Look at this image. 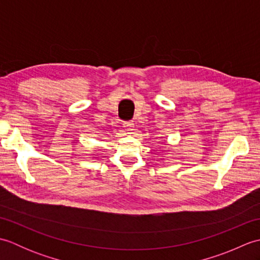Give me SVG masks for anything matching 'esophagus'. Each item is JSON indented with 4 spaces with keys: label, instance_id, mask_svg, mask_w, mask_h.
<instances>
[{
    "label": "esophagus",
    "instance_id": "34e87169",
    "mask_svg": "<svg viewBox=\"0 0 260 260\" xmlns=\"http://www.w3.org/2000/svg\"><path fill=\"white\" fill-rule=\"evenodd\" d=\"M124 127L127 132H132L134 129V124L132 121H126V123H124Z\"/></svg>",
    "mask_w": 260,
    "mask_h": 260
}]
</instances>
